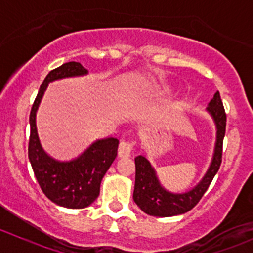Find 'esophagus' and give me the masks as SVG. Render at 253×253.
<instances>
[{
	"label": "esophagus",
	"mask_w": 253,
	"mask_h": 253,
	"mask_svg": "<svg viewBox=\"0 0 253 253\" xmlns=\"http://www.w3.org/2000/svg\"><path fill=\"white\" fill-rule=\"evenodd\" d=\"M132 149H133V143L122 141L119 145V150H117V153H119V157L120 158H128L129 155H131Z\"/></svg>",
	"instance_id": "1"
}]
</instances>
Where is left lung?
<instances>
[{
    "label": "left lung",
    "instance_id": "obj_1",
    "mask_svg": "<svg viewBox=\"0 0 253 253\" xmlns=\"http://www.w3.org/2000/svg\"><path fill=\"white\" fill-rule=\"evenodd\" d=\"M207 111L213 119L216 127V139L213 158L202 180L190 191L183 193H172L165 190L158 178L154 168L142 155L134 159L136 163V182H134L133 201L148 215L174 216L191 211L208 190L221 164L223 139L225 136L226 114L224 110L220 94L216 91L209 101Z\"/></svg>",
    "mask_w": 253,
    "mask_h": 253
}]
</instances>
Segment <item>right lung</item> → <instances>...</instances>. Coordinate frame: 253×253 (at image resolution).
Here are the masks:
<instances>
[{
  "label": "right lung",
  "mask_w": 253,
  "mask_h": 253,
  "mask_svg": "<svg viewBox=\"0 0 253 253\" xmlns=\"http://www.w3.org/2000/svg\"><path fill=\"white\" fill-rule=\"evenodd\" d=\"M86 73L88 71L81 63L73 61L51 71L40 86L29 116L28 157L35 177L48 200L72 209L85 208L98 198L101 180L117 155L119 139L114 137L98 139L76 159L60 162L50 157L42 147L37 129V111L50 82Z\"/></svg>",
  "instance_id": "right-lung-1"
}]
</instances>
